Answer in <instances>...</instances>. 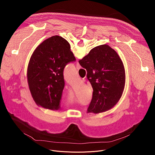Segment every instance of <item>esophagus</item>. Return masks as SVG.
Instances as JSON below:
<instances>
[{"label": "esophagus", "mask_w": 155, "mask_h": 155, "mask_svg": "<svg viewBox=\"0 0 155 155\" xmlns=\"http://www.w3.org/2000/svg\"><path fill=\"white\" fill-rule=\"evenodd\" d=\"M81 68V66H80V64L78 63V62H77V69H80Z\"/></svg>", "instance_id": "1"}]
</instances>
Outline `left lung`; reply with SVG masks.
Returning a JSON list of instances; mask_svg holds the SVG:
<instances>
[{
  "mask_svg": "<svg viewBox=\"0 0 155 155\" xmlns=\"http://www.w3.org/2000/svg\"><path fill=\"white\" fill-rule=\"evenodd\" d=\"M75 60L69 43L58 35L44 40L35 48L29 62L27 77L37 105L51 110L59 109L65 84L64 69Z\"/></svg>",
  "mask_w": 155,
  "mask_h": 155,
  "instance_id": "8db88e82",
  "label": "left lung"
}]
</instances>
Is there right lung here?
I'll list each match as a JSON object with an SVG mask.
<instances>
[{
	"mask_svg": "<svg viewBox=\"0 0 155 155\" xmlns=\"http://www.w3.org/2000/svg\"><path fill=\"white\" fill-rule=\"evenodd\" d=\"M79 63L86 69L93 89L87 113L99 114L112 108L122 96L126 79L118 53L108 45H102L93 48Z\"/></svg>",
	"mask_w": 155,
	"mask_h": 155,
	"instance_id": "1",
	"label": "right lung"
}]
</instances>
